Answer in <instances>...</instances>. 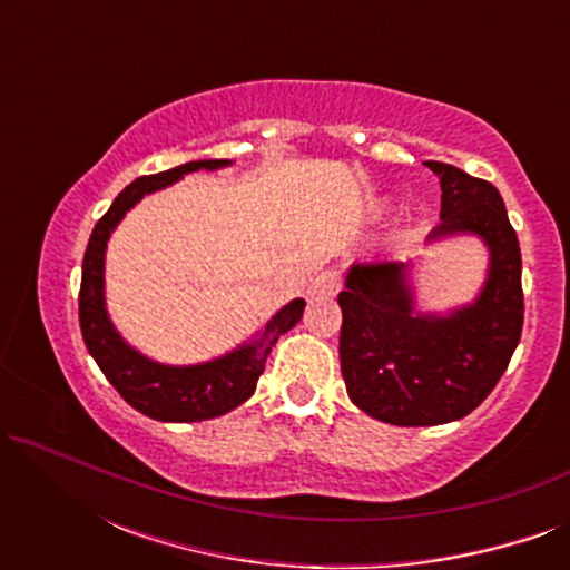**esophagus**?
<instances>
[{
	"label": "esophagus",
	"instance_id": "34e87169",
	"mask_svg": "<svg viewBox=\"0 0 570 570\" xmlns=\"http://www.w3.org/2000/svg\"><path fill=\"white\" fill-rule=\"evenodd\" d=\"M342 287V275L337 269H324L318 272L314 285H311V293L314 295H322V298H326V295H337Z\"/></svg>",
	"mask_w": 570,
	"mask_h": 570
}]
</instances>
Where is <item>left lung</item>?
<instances>
[{"label":"left lung","instance_id":"obj_1","mask_svg":"<svg viewBox=\"0 0 570 570\" xmlns=\"http://www.w3.org/2000/svg\"><path fill=\"white\" fill-rule=\"evenodd\" d=\"M441 181L433 238L478 233L490 248L480 298L451 316L412 314L407 264L361 262L350 269L340 365L347 394L381 423L402 428L459 420L493 392L521 340V252L501 194L449 163L428 160Z\"/></svg>","mask_w":570,"mask_h":570}]
</instances>
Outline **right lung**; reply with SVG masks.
I'll return each instance as SVG.
<instances>
[{"mask_svg": "<svg viewBox=\"0 0 570 570\" xmlns=\"http://www.w3.org/2000/svg\"><path fill=\"white\" fill-rule=\"evenodd\" d=\"M228 160H194L184 166L163 170V174L142 176L131 181L108 213L92 228V236L85 248L82 283H80V330L90 355L96 357L98 368L111 381L116 392L131 407L163 423H197L225 412L236 410L254 394L267 355L275 347L279 334L293 330L301 322L306 301L295 298L283 311L272 316L264 326L259 340L252 345L238 347L236 353L217 357L213 363L189 365V368H170V365L153 363L135 353L108 322L104 306V254L106 240L129 207H135L145 194L174 184L184 174L207 168H223Z\"/></svg>", "mask_w": 570, "mask_h": 570, "instance_id": "add662e5", "label": "right lung"}]
</instances>
